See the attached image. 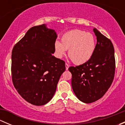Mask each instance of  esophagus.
Instances as JSON below:
<instances>
[{
    "label": "esophagus",
    "instance_id": "esophagus-1",
    "mask_svg": "<svg viewBox=\"0 0 125 125\" xmlns=\"http://www.w3.org/2000/svg\"><path fill=\"white\" fill-rule=\"evenodd\" d=\"M65 67H66V70H68V68H69V65L67 63H65Z\"/></svg>",
    "mask_w": 125,
    "mask_h": 125
}]
</instances>
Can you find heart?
<instances>
[{
  "label": "heart",
  "mask_w": 125,
  "mask_h": 125,
  "mask_svg": "<svg viewBox=\"0 0 125 125\" xmlns=\"http://www.w3.org/2000/svg\"><path fill=\"white\" fill-rule=\"evenodd\" d=\"M55 50L59 57H62L68 50V56L74 64L82 65L89 61L96 48V40L90 32L74 30L63 34L61 43L55 42Z\"/></svg>",
  "instance_id": "heart-1"
}]
</instances>
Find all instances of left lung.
Listing matches in <instances>:
<instances>
[{
    "mask_svg": "<svg viewBox=\"0 0 125 125\" xmlns=\"http://www.w3.org/2000/svg\"><path fill=\"white\" fill-rule=\"evenodd\" d=\"M95 52L85 63L70 66L73 91L80 101L90 103L100 99L106 93L114 80L115 70L114 48L110 39L96 28Z\"/></svg>",
    "mask_w": 125,
    "mask_h": 125,
    "instance_id": "left-lung-1",
    "label": "left lung"
}]
</instances>
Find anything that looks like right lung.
I'll return each instance as SVG.
<instances>
[{
  "label": "right lung",
  "mask_w": 125,
  "mask_h": 125,
  "mask_svg": "<svg viewBox=\"0 0 125 125\" xmlns=\"http://www.w3.org/2000/svg\"><path fill=\"white\" fill-rule=\"evenodd\" d=\"M57 35L45 24L31 28L14 46L11 55L13 85L26 101L45 104L55 94L65 62L52 55Z\"/></svg>",
  "instance_id": "right-lung-1"
}]
</instances>
